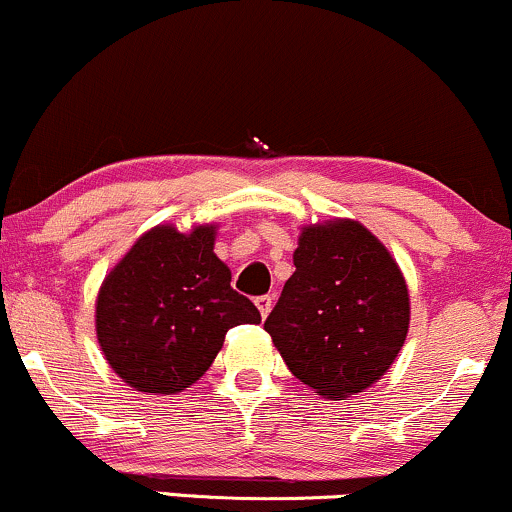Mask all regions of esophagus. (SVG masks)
Here are the masks:
<instances>
[{
    "label": "esophagus",
    "mask_w": 512,
    "mask_h": 512,
    "mask_svg": "<svg viewBox=\"0 0 512 512\" xmlns=\"http://www.w3.org/2000/svg\"><path fill=\"white\" fill-rule=\"evenodd\" d=\"M256 306L258 311H261V316L266 318L270 314V309H273V297H270V294H263V297L256 299Z\"/></svg>",
    "instance_id": "1"
}]
</instances>
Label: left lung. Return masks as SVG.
<instances>
[{
  "label": "left lung",
  "instance_id": "left-lung-1",
  "mask_svg": "<svg viewBox=\"0 0 512 512\" xmlns=\"http://www.w3.org/2000/svg\"><path fill=\"white\" fill-rule=\"evenodd\" d=\"M294 273L266 318L285 364L326 398L376 383L410 326V297L388 249L352 220L304 227Z\"/></svg>",
  "mask_w": 512,
  "mask_h": 512
}]
</instances>
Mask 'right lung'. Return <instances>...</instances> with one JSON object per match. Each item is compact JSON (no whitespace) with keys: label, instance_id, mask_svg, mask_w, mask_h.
<instances>
[{"label":"right lung","instance_id":"obj_1","mask_svg":"<svg viewBox=\"0 0 512 512\" xmlns=\"http://www.w3.org/2000/svg\"><path fill=\"white\" fill-rule=\"evenodd\" d=\"M215 227H155L102 282L95 326L114 374L143 393H179L218 357L227 330L258 323L213 254Z\"/></svg>","mask_w":512,"mask_h":512}]
</instances>
